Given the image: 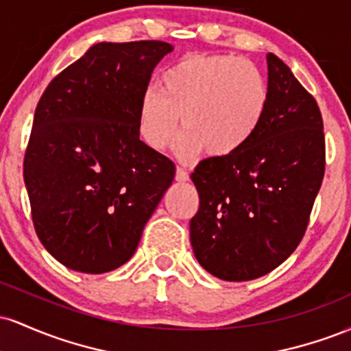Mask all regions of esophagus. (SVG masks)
<instances>
[{
    "label": "esophagus",
    "mask_w": 351,
    "mask_h": 351,
    "mask_svg": "<svg viewBox=\"0 0 351 351\" xmlns=\"http://www.w3.org/2000/svg\"><path fill=\"white\" fill-rule=\"evenodd\" d=\"M188 180H189L188 171L181 167L176 168V181H188Z\"/></svg>",
    "instance_id": "1"
}]
</instances>
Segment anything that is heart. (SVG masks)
<instances>
[{"label": "heart", "mask_w": 351, "mask_h": 351, "mask_svg": "<svg viewBox=\"0 0 351 351\" xmlns=\"http://www.w3.org/2000/svg\"><path fill=\"white\" fill-rule=\"evenodd\" d=\"M269 102L264 74L252 60L229 54H186L162 72L138 106L145 143L163 150L176 134L181 158L206 150L228 156L243 148L263 122Z\"/></svg>", "instance_id": "heart-1"}]
</instances>
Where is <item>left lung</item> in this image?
I'll return each instance as SVG.
<instances>
[{
	"label": "left lung",
	"instance_id": "8db88e82",
	"mask_svg": "<svg viewBox=\"0 0 351 351\" xmlns=\"http://www.w3.org/2000/svg\"><path fill=\"white\" fill-rule=\"evenodd\" d=\"M267 69L269 102L252 138L191 173L199 195L189 221L193 252L201 267L229 282L265 276L295 251L324 181L317 100L272 52Z\"/></svg>",
	"mask_w": 351,
	"mask_h": 351
}]
</instances>
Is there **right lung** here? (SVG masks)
I'll return each mask as SVG.
<instances>
[{"instance_id": "right-lung-1", "label": "right lung", "mask_w": 351, "mask_h": 351, "mask_svg": "<svg viewBox=\"0 0 351 351\" xmlns=\"http://www.w3.org/2000/svg\"><path fill=\"white\" fill-rule=\"evenodd\" d=\"M173 46L99 43L51 80L24 155L33 224L46 251L77 272L134 256L175 178V163L140 140L138 106Z\"/></svg>"}]
</instances>
